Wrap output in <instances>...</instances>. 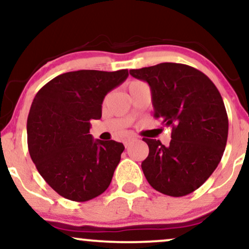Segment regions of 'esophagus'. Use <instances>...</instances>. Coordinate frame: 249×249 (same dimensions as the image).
<instances>
[{"label": "esophagus", "mask_w": 249, "mask_h": 249, "mask_svg": "<svg viewBox=\"0 0 249 249\" xmlns=\"http://www.w3.org/2000/svg\"><path fill=\"white\" fill-rule=\"evenodd\" d=\"M134 141H136V138H134V137H128V138H126L124 141V145H125V147H128L131 145V142H133Z\"/></svg>", "instance_id": "34e87169"}]
</instances>
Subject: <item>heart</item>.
Segmentation results:
<instances>
[{
  "mask_svg": "<svg viewBox=\"0 0 249 249\" xmlns=\"http://www.w3.org/2000/svg\"><path fill=\"white\" fill-rule=\"evenodd\" d=\"M136 83H138V82H131V83H130V85H128V87H131V85H132V84H136Z\"/></svg>",
  "mask_w": 249,
  "mask_h": 249,
  "instance_id": "obj_1",
  "label": "heart"
}]
</instances>
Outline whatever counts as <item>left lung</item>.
Here are the masks:
<instances>
[{
  "mask_svg": "<svg viewBox=\"0 0 249 249\" xmlns=\"http://www.w3.org/2000/svg\"><path fill=\"white\" fill-rule=\"evenodd\" d=\"M148 83L154 118L172 127L168 146L142 138L148 156L142 172L154 190L184 196L201 186L224 154L228 136L226 107L214 83L201 71L180 63L130 70Z\"/></svg>",
  "mask_w": 249,
  "mask_h": 249,
  "instance_id": "left-lung-1",
  "label": "left lung"
}]
</instances>
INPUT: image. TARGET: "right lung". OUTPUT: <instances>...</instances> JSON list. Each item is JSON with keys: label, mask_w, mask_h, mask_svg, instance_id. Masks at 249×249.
I'll list each match as a JSON object with an SVG mask.
<instances>
[{"label": "right lung", "mask_w": 249, "mask_h": 249, "mask_svg": "<svg viewBox=\"0 0 249 249\" xmlns=\"http://www.w3.org/2000/svg\"><path fill=\"white\" fill-rule=\"evenodd\" d=\"M127 76V69L71 71L36 93L27 122L28 148L43 179L63 198L84 202L110 185L125 147L93 141L90 121L101 119L104 97Z\"/></svg>", "instance_id": "add662e5"}]
</instances>
